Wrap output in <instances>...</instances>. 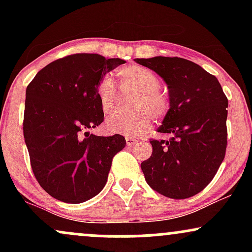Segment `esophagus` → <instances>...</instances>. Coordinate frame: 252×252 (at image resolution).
Segmentation results:
<instances>
[{
    "instance_id": "esophagus-1",
    "label": "esophagus",
    "mask_w": 252,
    "mask_h": 252,
    "mask_svg": "<svg viewBox=\"0 0 252 252\" xmlns=\"http://www.w3.org/2000/svg\"><path fill=\"white\" fill-rule=\"evenodd\" d=\"M126 146H129V147H132L134 146V144L137 142V140H136V138H134V137H126Z\"/></svg>"
}]
</instances>
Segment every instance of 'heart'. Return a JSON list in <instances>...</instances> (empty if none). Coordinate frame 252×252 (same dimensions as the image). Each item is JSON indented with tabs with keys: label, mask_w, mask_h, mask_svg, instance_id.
I'll list each match as a JSON object with an SVG mask.
<instances>
[{
	"label": "heart",
	"mask_w": 252,
	"mask_h": 252,
	"mask_svg": "<svg viewBox=\"0 0 252 252\" xmlns=\"http://www.w3.org/2000/svg\"><path fill=\"white\" fill-rule=\"evenodd\" d=\"M122 86L126 91L137 94L131 102L134 111L130 114H114L106 120L105 128L111 134L138 136L150 128V115L162 117L168 110V100L158 92L160 79L149 68L130 65L120 71ZM100 108L105 114L111 112L116 103L117 92L111 77H104L97 89Z\"/></svg>",
	"instance_id": "b5f03b06"
}]
</instances>
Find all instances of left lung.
Instances as JSON below:
<instances>
[{
	"instance_id": "obj_1",
	"label": "left lung",
	"mask_w": 252,
	"mask_h": 252,
	"mask_svg": "<svg viewBox=\"0 0 252 252\" xmlns=\"http://www.w3.org/2000/svg\"><path fill=\"white\" fill-rule=\"evenodd\" d=\"M158 73L168 89L169 109L152 140V156L141 163L147 184L167 198L186 199L215 178L227 144V98L218 79L182 58L134 59Z\"/></svg>"
}]
</instances>
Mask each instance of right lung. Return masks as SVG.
<instances>
[{"instance_id": "1", "label": "right lung", "mask_w": 252, "mask_h": 252, "mask_svg": "<svg viewBox=\"0 0 252 252\" xmlns=\"http://www.w3.org/2000/svg\"><path fill=\"white\" fill-rule=\"evenodd\" d=\"M120 58L72 54L48 63L26 90L24 136L32 169L48 194L68 204L96 196L105 186L122 135L90 134L104 121L97 89Z\"/></svg>"}]
</instances>
